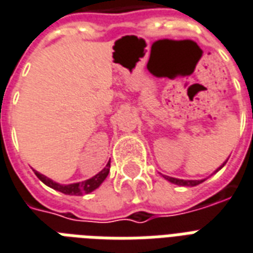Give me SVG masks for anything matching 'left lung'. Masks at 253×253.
Segmentation results:
<instances>
[{
  "mask_svg": "<svg viewBox=\"0 0 253 253\" xmlns=\"http://www.w3.org/2000/svg\"><path fill=\"white\" fill-rule=\"evenodd\" d=\"M227 163V161H225ZM224 163V164H225ZM224 164L220 167L219 169H221L224 167ZM217 169V170H219ZM216 170V172H217ZM168 181H170V183H173V184H177V185H183V187H195V185H199L200 183H203L204 180H181V178H174V177H169V176H164Z\"/></svg>",
  "mask_w": 253,
  "mask_h": 253,
  "instance_id": "obj_1",
  "label": "left lung"
}]
</instances>
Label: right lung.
Wrapping results in <instances>:
<instances>
[{
	"label": "right lung",
	"mask_w": 253,
	"mask_h": 253,
	"mask_svg": "<svg viewBox=\"0 0 253 253\" xmlns=\"http://www.w3.org/2000/svg\"><path fill=\"white\" fill-rule=\"evenodd\" d=\"M109 168H111V161L106 164L105 168H104L100 173H97L96 176H93L92 178L85 180L83 183L69 184V185H61V184L54 183L53 180L47 178L46 176H43V174L39 173L37 170H34V173H36V176H37L43 184H46L47 187L53 188V189H56V191L58 192H62V193H65V195H76V196H80V195L89 193V192L94 191L96 188L100 187L102 181H104L106 178V176H108V173H109Z\"/></svg>",
	"instance_id": "obj_1"
}]
</instances>
